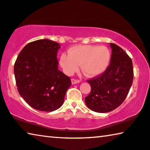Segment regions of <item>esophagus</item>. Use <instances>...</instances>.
I'll return each instance as SVG.
<instances>
[{
	"mask_svg": "<svg viewBox=\"0 0 150 150\" xmlns=\"http://www.w3.org/2000/svg\"><path fill=\"white\" fill-rule=\"evenodd\" d=\"M79 82H80L79 80L75 79H71V83H72V84H76V83H79Z\"/></svg>",
	"mask_w": 150,
	"mask_h": 150,
	"instance_id": "esophagus-1",
	"label": "esophagus"
}]
</instances>
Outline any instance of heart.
<instances>
[{
    "label": "heart",
    "instance_id": "obj_1",
    "mask_svg": "<svg viewBox=\"0 0 150 150\" xmlns=\"http://www.w3.org/2000/svg\"><path fill=\"white\" fill-rule=\"evenodd\" d=\"M110 51L106 46L80 45L71 48L69 55L62 54L60 64L67 75H71L79 69L88 77H96L103 73L110 62Z\"/></svg>",
    "mask_w": 150,
    "mask_h": 150
}]
</instances>
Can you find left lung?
Wrapping results in <instances>:
<instances>
[{
  "mask_svg": "<svg viewBox=\"0 0 150 150\" xmlns=\"http://www.w3.org/2000/svg\"><path fill=\"white\" fill-rule=\"evenodd\" d=\"M112 49L110 64L103 74L88 80L91 92L85 98L86 106L96 112L112 111L121 104L128 94L133 79L131 58L115 44Z\"/></svg>",
  "mask_w": 150,
  "mask_h": 150,
  "instance_id": "obj_1",
  "label": "left lung"
}]
</instances>
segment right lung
Returning <instances> with one entry per match:
<instances>
[{
	"instance_id": "obj_1",
	"label": "right lung",
	"mask_w": 150,
	"mask_h": 150,
	"mask_svg": "<svg viewBox=\"0 0 150 150\" xmlns=\"http://www.w3.org/2000/svg\"><path fill=\"white\" fill-rule=\"evenodd\" d=\"M61 46L48 39L27 44L18 55L14 74L18 91L33 108L54 111L64 103L71 86L70 78L59 70L58 50Z\"/></svg>"
}]
</instances>
